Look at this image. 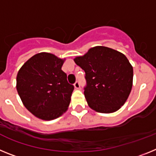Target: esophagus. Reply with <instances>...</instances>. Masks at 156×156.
Wrapping results in <instances>:
<instances>
[{
	"label": "esophagus",
	"instance_id": "obj_1",
	"mask_svg": "<svg viewBox=\"0 0 156 156\" xmlns=\"http://www.w3.org/2000/svg\"><path fill=\"white\" fill-rule=\"evenodd\" d=\"M74 87H75V88H76V89H79L80 87V82L78 80L76 81V83H74Z\"/></svg>",
	"mask_w": 156,
	"mask_h": 156
}]
</instances>
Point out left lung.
<instances>
[{
	"instance_id": "8db88e82",
	"label": "left lung",
	"mask_w": 156,
	"mask_h": 156,
	"mask_svg": "<svg viewBox=\"0 0 156 156\" xmlns=\"http://www.w3.org/2000/svg\"><path fill=\"white\" fill-rule=\"evenodd\" d=\"M74 62L85 72L84 96L92 109L111 113L123 105L131 91L133 76V67L123 54L98 46Z\"/></svg>"
}]
</instances>
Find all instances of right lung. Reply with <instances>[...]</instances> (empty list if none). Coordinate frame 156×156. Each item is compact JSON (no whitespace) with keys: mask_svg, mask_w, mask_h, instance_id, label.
Returning <instances> with one entry per match:
<instances>
[{"mask_svg":"<svg viewBox=\"0 0 156 156\" xmlns=\"http://www.w3.org/2000/svg\"><path fill=\"white\" fill-rule=\"evenodd\" d=\"M64 60L50 53L37 54L19 69L16 88L25 107L44 120L56 119L67 110L74 86L62 70Z\"/></svg>","mask_w":156,"mask_h":156,"instance_id":"obj_1","label":"right lung"}]
</instances>
